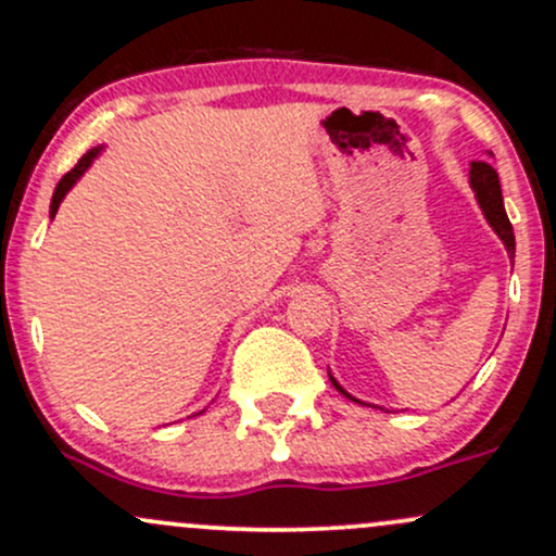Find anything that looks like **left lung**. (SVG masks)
Returning <instances> with one entry per match:
<instances>
[{
  "label": "left lung",
  "mask_w": 556,
  "mask_h": 556,
  "mask_svg": "<svg viewBox=\"0 0 556 556\" xmlns=\"http://www.w3.org/2000/svg\"><path fill=\"white\" fill-rule=\"evenodd\" d=\"M469 184H471V189H475L477 202H479V207H482L484 218H488V224L493 226V231L498 233L501 242L506 244V250H509V255L514 258V229L509 224V215H506V210H504V197H501L498 173L493 170V165H490V162H471ZM330 381L338 391H341L343 396L354 400L352 394H346V391L341 389V383H338L336 378H330ZM354 402H359V400H354Z\"/></svg>",
  "instance_id": "obj_1"
}]
</instances>
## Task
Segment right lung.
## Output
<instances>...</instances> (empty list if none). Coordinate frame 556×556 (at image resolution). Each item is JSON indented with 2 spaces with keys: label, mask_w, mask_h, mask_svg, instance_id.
Here are the masks:
<instances>
[{
  "label": "right lung",
  "mask_w": 556,
  "mask_h": 556,
  "mask_svg": "<svg viewBox=\"0 0 556 556\" xmlns=\"http://www.w3.org/2000/svg\"><path fill=\"white\" fill-rule=\"evenodd\" d=\"M98 154H101V149H90V151H87L85 156H81V160L77 162V165L72 167V170H68L66 175H63L61 180H58L55 194H52V202H50V215H52V218H55V213H58V207H61L63 197H66V194H68V189H72V186L77 184V180L81 178V175H85V170H87V167L92 165V160H96Z\"/></svg>",
  "instance_id": "obj_1"
}]
</instances>
